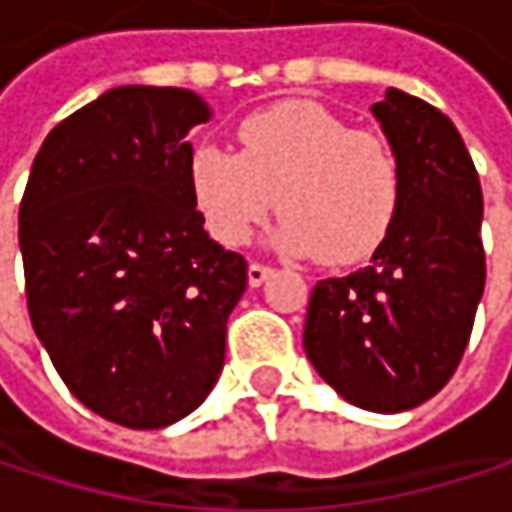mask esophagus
I'll list each match as a JSON object with an SVG mask.
<instances>
[{
	"mask_svg": "<svg viewBox=\"0 0 512 512\" xmlns=\"http://www.w3.org/2000/svg\"><path fill=\"white\" fill-rule=\"evenodd\" d=\"M269 275H272V266H266V263H252L249 266V284L252 287H260Z\"/></svg>",
	"mask_w": 512,
	"mask_h": 512,
	"instance_id": "esophagus-1",
	"label": "esophagus"
}]
</instances>
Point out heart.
<instances>
[{
  "instance_id": "heart-1",
  "label": "heart",
  "mask_w": 512,
  "mask_h": 512,
  "mask_svg": "<svg viewBox=\"0 0 512 512\" xmlns=\"http://www.w3.org/2000/svg\"><path fill=\"white\" fill-rule=\"evenodd\" d=\"M237 151L192 148L189 195L222 246H240L278 204L275 246L332 266L370 257L391 234L400 207V162L370 130L332 109L284 100L237 124Z\"/></svg>"
}]
</instances>
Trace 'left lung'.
Segmentation results:
<instances>
[{
  "instance_id": "obj_1",
  "label": "left lung",
  "mask_w": 512,
  "mask_h": 512,
  "mask_svg": "<svg viewBox=\"0 0 512 512\" xmlns=\"http://www.w3.org/2000/svg\"><path fill=\"white\" fill-rule=\"evenodd\" d=\"M373 115L400 162V207L370 266L317 281L305 353L353 406L406 412L439 394L471 338L486 284L483 192L436 106L388 88Z\"/></svg>"
}]
</instances>
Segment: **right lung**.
Listing matches in <instances>:
<instances>
[{"label": "right lung", "mask_w": 512, "mask_h": 512, "mask_svg": "<svg viewBox=\"0 0 512 512\" xmlns=\"http://www.w3.org/2000/svg\"><path fill=\"white\" fill-rule=\"evenodd\" d=\"M186 88L124 85L64 118L20 201L26 305L70 394L159 430L213 391L249 263L207 237L189 195Z\"/></svg>", "instance_id": "1"}]
</instances>
